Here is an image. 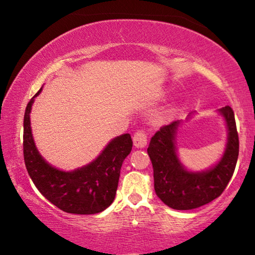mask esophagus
<instances>
[{"instance_id":"obj_1","label":"esophagus","mask_w":255,"mask_h":255,"mask_svg":"<svg viewBox=\"0 0 255 255\" xmlns=\"http://www.w3.org/2000/svg\"><path fill=\"white\" fill-rule=\"evenodd\" d=\"M133 145L138 148H142L147 145V137L144 131H137L133 135Z\"/></svg>"}]
</instances>
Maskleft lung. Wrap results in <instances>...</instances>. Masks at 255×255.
Segmentation results:
<instances>
[{"instance_id":"left-lung-1","label":"left lung","mask_w":255,"mask_h":255,"mask_svg":"<svg viewBox=\"0 0 255 255\" xmlns=\"http://www.w3.org/2000/svg\"><path fill=\"white\" fill-rule=\"evenodd\" d=\"M225 122L228 138L222 158L203 170H190L177 155L176 137L183 122L162 127L153 135L147 153L153 165L156 196L175 210H191L210 203L228 186L235 172L239 154V139L235 114L228 107L218 109ZM190 113L186 121L193 116Z\"/></svg>"}]
</instances>
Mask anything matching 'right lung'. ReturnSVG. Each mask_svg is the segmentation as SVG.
I'll return each mask as SVG.
<instances>
[{"label":"right lung","mask_w":255,"mask_h":255,"mask_svg":"<svg viewBox=\"0 0 255 255\" xmlns=\"http://www.w3.org/2000/svg\"><path fill=\"white\" fill-rule=\"evenodd\" d=\"M24 114L23 152L29 175L40 194L60 210L75 215H94L113 203L120 180L121 167L132 149L128 133L115 137L92 162L73 170L52 166L38 151L31 128L30 114L34 99Z\"/></svg>","instance_id":"obj_1"}]
</instances>
